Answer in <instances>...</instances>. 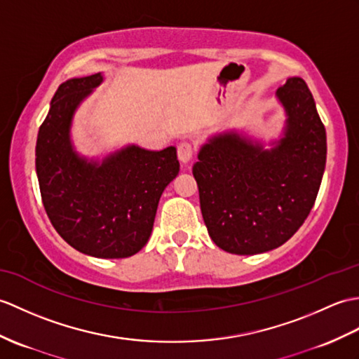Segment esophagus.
<instances>
[{
    "label": "esophagus",
    "mask_w": 359,
    "mask_h": 359,
    "mask_svg": "<svg viewBox=\"0 0 359 359\" xmlns=\"http://www.w3.org/2000/svg\"><path fill=\"white\" fill-rule=\"evenodd\" d=\"M177 157L182 163H188L193 159V145L188 140H182L177 145Z\"/></svg>",
    "instance_id": "esophagus-1"
}]
</instances>
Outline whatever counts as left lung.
Returning a JSON list of instances; mask_svg holds the SVG:
<instances>
[{
  "label": "left lung",
  "instance_id": "8db88e82",
  "mask_svg": "<svg viewBox=\"0 0 359 359\" xmlns=\"http://www.w3.org/2000/svg\"><path fill=\"white\" fill-rule=\"evenodd\" d=\"M286 135L263 149L237 135L214 137L193 174L210 237L223 251L254 255L281 246L309 215L326 166V128L302 78L277 91Z\"/></svg>",
  "mask_w": 359,
  "mask_h": 359
}]
</instances>
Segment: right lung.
I'll return each mask as SVG.
<instances>
[{
	"instance_id": "add662e5",
	"label": "right lung",
	"mask_w": 359,
	"mask_h": 359,
	"mask_svg": "<svg viewBox=\"0 0 359 359\" xmlns=\"http://www.w3.org/2000/svg\"><path fill=\"white\" fill-rule=\"evenodd\" d=\"M101 73L57 87L36 139V174L46 212L67 243L97 258H127L145 246L166 185L179 174L176 148L128 147L97 165L73 151L70 123Z\"/></svg>"
}]
</instances>
